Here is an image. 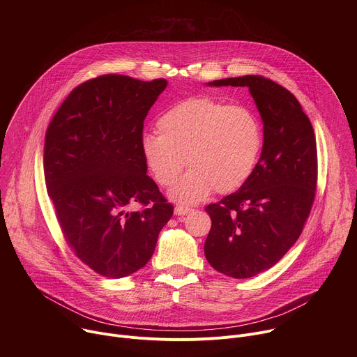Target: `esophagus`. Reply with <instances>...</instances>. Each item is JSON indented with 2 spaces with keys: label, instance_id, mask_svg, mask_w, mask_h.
<instances>
[{
  "label": "esophagus",
  "instance_id": "esophagus-1",
  "mask_svg": "<svg viewBox=\"0 0 357 357\" xmlns=\"http://www.w3.org/2000/svg\"><path fill=\"white\" fill-rule=\"evenodd\" d=\"M190 212H193V209H190V208H183V206H178V208H175V211H174V213H175L176 216H185V215H188V213H190Z\"/></svg>",
  "mask_w": 357,
  "mask_h": 357
}]
</instances>
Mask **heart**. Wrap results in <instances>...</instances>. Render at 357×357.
<instances>
[{
    "label": "heart",
    "mask_w": 357,
    "mask_h": 357,
    "mask_svg": "<svg viewBox=\"0 0 357 357\" xmlns=\"http://www.w3.org/2000/svg\"><path fill=\"white\" fill-rule=\"evenodd\" d=\"M158 132L141 138V155L151 176L171 186L179 205H195L215 190L240 189L256 169L264 142L263 126L248 107L229 106L212 97H190L168 109L157 121Z\"/></svg>",
    "instance_id": "obj_1"
}]
</instances>
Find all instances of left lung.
Instances as JSON below:
<instances>
[{
    "label": "left lung",
    "mask_w": 357,
    "mask_h": 357,
    "mask_svg": "<svg viewBox=\"0 0 357 357\" xmlns=\"http://www.w3.org/2000/svg\"><path fill=\"white\" fill-rule=\"evenodd\" d=\"M248 87L263 120L259 164L234 193L206 208L212 227L205 256L219 273L250 278L277 264L307 222L317 189V141L292 93L261 76L206 83Z\"/></svg>",
    "instance_id": "1"
}]
</instances>
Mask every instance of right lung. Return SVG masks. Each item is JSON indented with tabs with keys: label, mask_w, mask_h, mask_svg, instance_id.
I'll return each instance as SVG.
<instances>
[{
	"label": "right lung",
	"mask_w": 357,
	"mask_h": 357,
	"mask_svg": "<svg viewBox=\"0 0 357 357\" xmlns=\"http://www.w3.org/2000/svg\"><path fill=\"white\" fill-rule=\"evenodd\" d=\"M168 82L105 75L77 86L50 121L45 183L76 256L97 274L123 278L154 254L174 215L141 155L144 120ZM138 201L147 208L128 213Z\"/></svg>",
	"instance_id": "obj_1"
}]
</instances>
